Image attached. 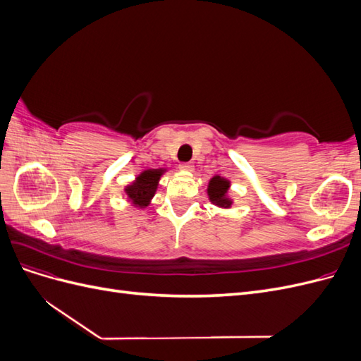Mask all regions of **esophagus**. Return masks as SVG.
I'll return each mask as SVG.
<instances>
[{
	"label": "esophagus",
	"instance_id": "34e87169",
	"mask_svg": "<svg viewBox=\"0 0 361 361\" xmlns=\"http://www.w3.org/2000/svg\"><path fill=\"white\" fill-rule=\"evenodd\" d=\"M179 169H180L182 171H192V164H190V162H182L180 166H179Z\"/></svg>",
	"mask_w": 361,
	"mask_h": 361
}]
</instances>
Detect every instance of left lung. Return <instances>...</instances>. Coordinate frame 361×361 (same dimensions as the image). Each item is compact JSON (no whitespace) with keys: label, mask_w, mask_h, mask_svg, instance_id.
I'll return each mask as SVG.
<instances>
[{"label":"left lung","mask_w":361,"mask_h":361,"mask_svg":"<svg viewBox=\"0 0 361 361\" xmlns=\"http://www.w3.org/2000/svg\"><path fill=\"white\" fill-rule=\"evenodd\" d=\"M228 188H231V180H227L221 176H214L207 185V195H209V200L227 209V207L232 206V199H228Z\"/></svg>","instance_id":"1"}]
</instances>
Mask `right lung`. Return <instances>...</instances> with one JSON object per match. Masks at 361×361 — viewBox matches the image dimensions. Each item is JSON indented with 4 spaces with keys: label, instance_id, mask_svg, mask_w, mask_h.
Segmentation results:
<instances>
[{
    "label": "right lung",
    "instance_id": "right-lung-1",
    "mask_svg": "<svg viewBox=\"0 0 361 361\" xmlns=\"http://www.w3.org/2000/svg\"><path fill=\"white\" fill-rule=\"evenodd\" d=\"M164 173H166V169H149L140 173L135 180L128 185L125 192L134 206L146 207L150 203L152 197L157 192L158 182Z\"/></svg>",
    "mask_w": 361,
    "mask_h": 361
}]
</instances>
